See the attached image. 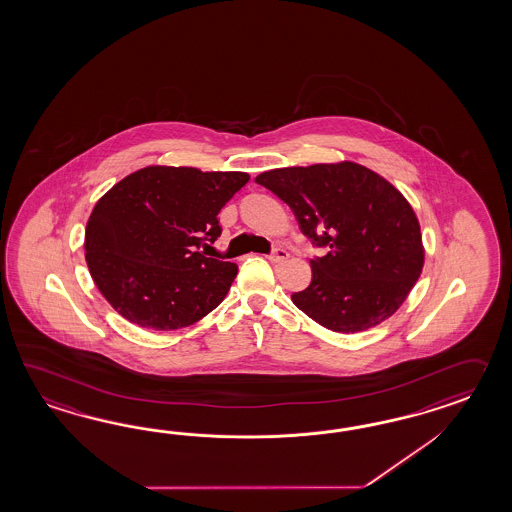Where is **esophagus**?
<instances>
[{"label": "esophagus", "instance_id": "34e87169", "mask_svg": "<svg viewBox=\"0 0 512 512\" xmlns=\"http://www.w3.org/2000/svg\"><path fill=\"white\" fill-rule=\"evenodd\" d=\"M268 259L272 262H283L288 259V251L285 248H275L270 255H268Z\"/></svg>", "mask_w": 512, "mask_h": 512}]
</instances>
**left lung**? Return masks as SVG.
Instances as JSON below:
<instances>
[{
	"label": "left lung",
	"instance_id": "left-lung-1",
	"mask_svg": "<svg viewBox=\"0 0 512 512\" xmlns=\"http://www.w3.org/2000/svg\"><path fill=\"white\" fill-rule=\"evenodd\" d=\"M255 181L329 250L311 259V285L292 294L300 311L337 333L366 331L398 311L424 266L420 224L398 188L349 161L277 168Z\"/></svg>",
	"mask_w": 512,
	"mask_h": 512
}]
</instances>
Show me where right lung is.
Returning a JSON list of instances; mask_svg holds the SVG:
<instances>
[{
	"label": "right lung",
	"instance_id": "right-lung-1",
	"mask_svg": "<svg viewBox=\"0 0 512 512\" xmlns=\"http://www.w3.org/2000/svg\"><path fill=\"white\" fill-rule=\"evenodd\" d=\"M250 181L244 172L148 166L116 183L88 218L85 259L103 298L133 324L172 331L216 309L235 262L205 257L218 212Z\"/></svg>",
	"mask_w": 512,
	"mask_h": 512
}]
</instances>
